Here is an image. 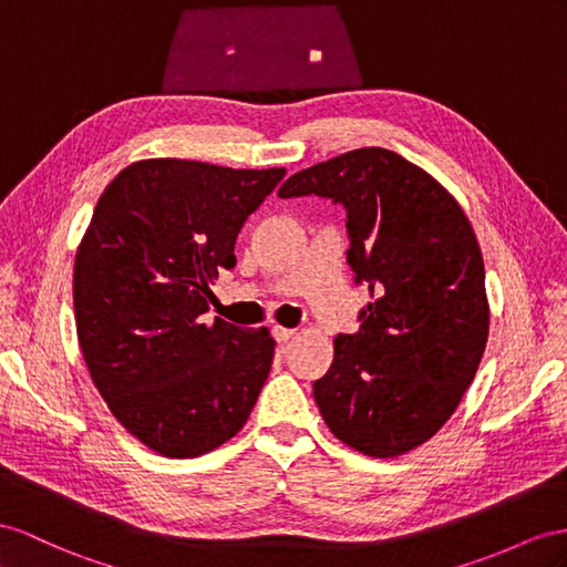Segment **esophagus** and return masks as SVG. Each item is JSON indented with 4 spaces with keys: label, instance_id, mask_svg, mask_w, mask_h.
<instances>
[{
    "label": "esophagus",
    "instance_id": "esophagus-1",
    "mask_svg": "<svg viewBox=\"0 0 567 567\" xmlns=\"http://www.w3.org/2000/svg\"><path fill=\"white\" fill-rule=\"evenodd\" d=\"M295 332H297V330H292V328L275 326V328H272V338L278 340V342H287V340H292V338H295Z\"/></svg>",
    "mask_w": 567,
    "mask_h": 567
}]
</instances>
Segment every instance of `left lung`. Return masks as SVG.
<instances>
[{
	"instance_id": "8db88e82",
	"label": "left lung",
	"mask_w": 567,
	"mask_h": 567,
	"mask_svg": "<svg viewBox=\"0 0 567 567\" xmlns=\"http://www.w3.org/2000/svg\"><path fill=\"white\" fill-rule=\"evenodd\" d=\"M278 194L342 203L347 264L371 292L313 383L323 422L369 457L410 453L453 416L486 350L484 258L467 215L429 172L375 145L301 169Z\"/></svg>"
}]
</instances>
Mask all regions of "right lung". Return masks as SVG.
Wrapping results in <instances>:
<instances>
[{
  "instance_id": "add662e5",
  "label": "right lung",
  "mask_w": 567,
  "mask_h": 567,
  "mask_svg": "<svg viewBox=\"0 0 567 567\" xmlns=\"http://www.w3.org/2000/svg\"><path fill=\"white\" fill-rule=\"evenodd\" d=\"M285 167L231 169L151 157L100 196L74 260L76 336L112 416L153 453L198 457L227 443L264 388L275 340L203 321L217 268Z\"/></svg>"
}]
</instances>
